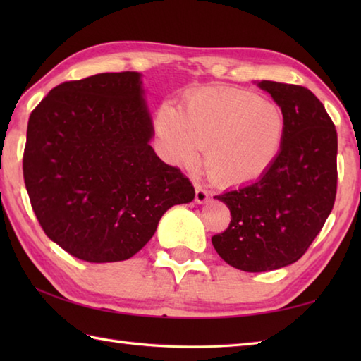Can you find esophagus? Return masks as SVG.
Listing matches in <instances>:
<instances>
[{"instance_id":"esophagus-1","label":"esophagus","mask_w":361,"mask_h":361,"mask_svg":"<svg viewBox=\"0 0 361 361\" xmlns=\"http://www.w3.org/2000/svg\"><path fill=\"white\" fill-rule=\"evenodd\" d=\"M208 198H209V194L206 192V190L200 185H195V202L198 204H202L204 202H208Z\"/></svg>"}]
</instances>
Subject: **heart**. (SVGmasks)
I'll return each instance as SVG.
<instances>
[{
  "label": "heart",
  "mask_w": 361,
  "mask_h": 361,
  "mask_svg": "<svg viewBox=\"0 0 361 361\" xmlns=\"http://www.w3.org/2000/svg\"><path fill=\"white\" fill-rule=\"evenodd\" d=\"M153 126L166 161L192 169L206 147V171L226 186L259 180L278 158L283 140V116L278 106L231 87L190 91L181 113L164 104Z\"/></svg>",
  "instance_id": "obj_1"
}]
</instances>
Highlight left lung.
I'll use <instances>...</instances> for the list:
<instances>
[{
  "mask_svg": "<svg viewBox=\"0 0 361 361\" xmlns=\"http://www.w3.org/2000/svg\"><path fill=\"white\" fill-rule=\"evenodd\" d=\"M259 87L281 106L282 147L259 180L216 195L231 221L211 239L226 264L250 273L302 257L334 208L338 180L336 130L319 99L291 83L262 80Z\"/></svg>",
  "mask_w": 361,
  "mask_h": 361,
  "instance_id": "1",
  "label": "left lung"
}]
</instances>
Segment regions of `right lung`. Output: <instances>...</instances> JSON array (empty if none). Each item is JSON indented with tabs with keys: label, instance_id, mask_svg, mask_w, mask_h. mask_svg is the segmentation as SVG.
<instances>
[{
	"label": "right lung",
	"instance_id": "right-lung-1",
	"mask_svg": "<svg viewBox=\"0 0 361 361\" xmlns=\"http://www.w3.org/2000/svg\"><path fill=\"white\" fill-rule=\"evenodd\" d=\"M140 74L102 73L63 82L32 110L23 176L44 234L87 262L135 256L192 183L161 161Z\"/></svg>",
	"mask_w": 361,
	"mask_h": 361
}]
</instances>
